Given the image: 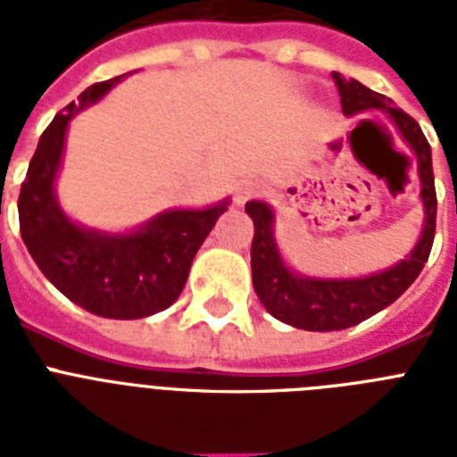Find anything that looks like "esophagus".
I'll return each instance as SVG.
<instances>
[{
    "instance_id": "1",
    "label": "esophagus",
    "mask_w": 457,
    "mask_h": 457,
    "mask_svg": "<svg viewBox=\"0 0 457 457\" xmlns=\"http://www.w3.org/2000/svg\"><path fill=\"white\" fill-rule=\"evenodd\" d=\"M258 192H261V185H258L256 179H242L235 189V204L237 206H244V204L249 199H253Z\"/></svg>"
}]
</instances>
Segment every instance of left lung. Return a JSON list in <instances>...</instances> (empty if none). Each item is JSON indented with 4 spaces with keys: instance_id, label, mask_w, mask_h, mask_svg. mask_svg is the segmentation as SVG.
Here are the masks:
<instances>
[{
    "instance_id": "left-lung-1",
    "label": "left lung",
    "mask_w": 457,
    "mask_h": 457,
    "mask_svg": "<svg viewBox=\"0 0 457 457\" xmlns=\"http://www.w3.org/2000/svg\"><path fill=\"white\" fill-rule=\"evenodd\" d=\"M334 80L339 87L344 116L379 111L389 118L405 146L412 152L418 163L420 201L425 218L415 246L389 268L361 278H318V275H303L294 270L287 263L275 237V208L263 199L249 201L246 213L253 220V242H251L253 289L272 318L308 332L346 329L394 303L425 268L436 229L432 146L420 130V125L405 111L396 109L389 96L372 92L362 82L341 78L339 73L334 75Z\"/></svg>"
}]
</instances>
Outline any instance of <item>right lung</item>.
<instances>
[{
  "mask_svg": "<svg viewBox=\"0 0 457 457\" xmlns=\"http://www.w3.org/2000/svg\"><path fill=\"white\" fill-rule=\"evenodd\" d=\"M135 71L125 75H132ZM125 75L96 82L56 113L42 132L18 196L21 237L32 261L63 296L99 318L137 320L178 301L189 268L228 199L204 208H168L130 229L87 228L56 196L68 125L102 102Z\"/></svg>",
  "mask_w": 457,
  "mask_h": 457,
  "instance_id": "right-lung-1",
  "label": "right lung"
}]
</instances>
